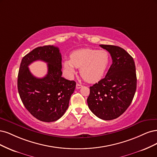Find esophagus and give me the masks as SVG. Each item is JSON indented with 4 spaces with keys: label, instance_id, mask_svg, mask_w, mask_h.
<instances>
[{
    "label": "esophagus",
    "instance_id": "obj_1",
    "mask_svg": "<svg viewBox=\"0 0 157 157\" xmlns=\"http://www.w3.org/2000/svg\"><path fill=\"white\" fill-rule=\"evenodd\" d=\"M83 87V86L81 85V84H79V83H77L76 84V89H80V88H82Z\"/></svg>",
    "mask_w": 157,
    "mask_h": 157
}]
</instances>
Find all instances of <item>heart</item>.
<instances>
[{
    "label": "heart",
    "mask_w": 157,
    "mask_h": 157,
    "mask_svg": "<svg viewBox=\"0 0 157 157\" xmlns=\"http://www.w3.org/2000/svg\"><path fill=\"white\" fill-rule=\"evenodd\" d=\"M110 64V55L105 50L83 48L73 52L70 59H65L63 68L69 76L75 73V67L80 68L81 76L89 83L102 79Z\"/></svg>",
    "instance_id": "b5f03b06"
}]
</instances>
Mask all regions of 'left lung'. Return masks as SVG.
<instances>
[{"instance_id":"obj_1","label":"left lung","mask_w":157,"mask_h":157,"mask_svg":"<svg viewBox=\"0 0 157 157\" xmlns=\"http://www.w3.org/2000/svg\"><path fill=\"white\" fill-rule=\"evenodd\" d=\"M107 50L112 64L105 77L91 87L87 98L91 112L103 120L119 117L129 107L136 90L137 78L133 58L125 50L112 45H100Z\"/></svg>"}]
</instances>
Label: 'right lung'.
I'll list each match as a JSON object with an SVG mask.
<instances>
[{"instance_id": "add662e5", "label": "right lung", "mask_w": 157, "mask_h": 157, "mask_svg": "<svg viewBox=\"0 0 157 157\" xmlns=\"http://www.w3.org/2000/svg\"><path fill=\"white\" fill-rule=\"evenodd\" d=\"M48 63V74L42 78L34 77L28 66L36 60ZM62 56L59 48L44 45L34 49L22 59L18 73L17 89L25 107L44 122L60 119L68 108L75 88L74 81L62 77Z\"/></svg>"}]
</instances>
